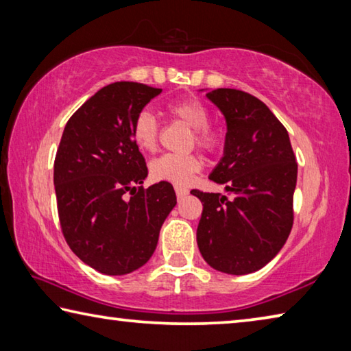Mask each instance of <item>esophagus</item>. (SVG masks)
<instances>
[{
  "label": "esophagus",
  "mask_w": 351,
  "mask_h": 351,
  "mask_svg": "<svg viewBox=\"0 0 351 351\" xmlns=\"http://www.w3.org/2000/svg\"><path fill=\"white\" fill-rule=\"evenodd\" d=\"M174 189H176L177 199H179V200H180V199H183V197H185V195H188V193H189L185 186H179V185H177Z\"/></svg>",
  "instance_id": "esophagus-1"
}]
</instances>
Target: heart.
<instances>
[{"instance_id":"obj_1","label":"heart","mask_w":351,"mask_h":351,"mask_svg":"<svg viewBox=\"0 0 351 351\" xmlns=\"http://www.w3.org/2000/svg\"><path fill=\"white\" fill-rule=\"evenodd\" d=\"M166 110L176 120L193 129V143L205 151H213L219 145V134L208 126L210 110L195 97H185L180 100L166 104ZM132 140L140 151L152 152L157 146L158 126L157 120L149 110H141L132 123ZM200 158L195 154H165L152 160L149 172L154 180L169 182L176 185H185L193 179V176L200 169Z\"/></svg>"}]
</instances>
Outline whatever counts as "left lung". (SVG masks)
<instances>
[{
	"label": "left lung",
	"instance_id": "obj_1",
	"mask_svg": "<svg viewBox=\"0 0 351 351\" xmlns=\"http://www.w3.org/2000/svg\"><path fill=\"white\" fill-rule=\"evenodd\" d=\"M226 121L223 157L210 179L228 195H193L204 204L200 254L226 274L254 273L274 259L293 226L298 163L284 125L259 98L237 89L210 90Z\"/></svg>",
	"mask_w": 351,
	"mask_h": 351
}]
</instances>
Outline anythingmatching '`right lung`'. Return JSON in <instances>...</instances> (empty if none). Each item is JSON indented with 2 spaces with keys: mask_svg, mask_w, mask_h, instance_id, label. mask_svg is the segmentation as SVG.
Returning a JSON list of instances; mask_svg holds the SVG:
<instances>
[{
  "mask_svg": "<svg viewBox=\"0 0 351 351\" xmlns=\"http://www.w3.org/2000/svg\"><path fill=\"white\" fill-rule=\"evenodd\" d=\"M160 92L134 82L108 84L66 123L53 165L58 217L71 250L98 273L143 267L177 204L168 182L143 188L147 168L131 132Z\"/></svg>",
  "mask_w": 351,
  "mask_h": 351,
  "instance_id": "obj_1",
  "label": "right lung"
}]
</instances>
